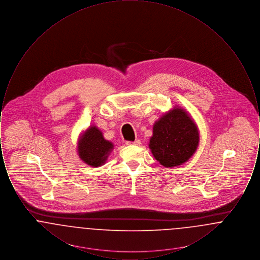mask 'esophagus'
Instances as JSON below:
<instances>
[{"mask_svg": "<svg viewBox=\"0 0 260 260\" xmlns=\"http://www.w3.org/2000/svg\"><path fill=\"white\" fill-rule=\"evenodd\" d=\"M141 143V141L139 139H136L134 142H131V141H127L126 144L127 145H139Z\"/></svg>", "mask_w": 260, "mask_h": 260, "instance_id": "esophagus-1", "label": "esophagus"}]
</instances>
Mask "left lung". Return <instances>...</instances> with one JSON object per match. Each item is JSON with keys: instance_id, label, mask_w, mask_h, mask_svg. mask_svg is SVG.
<instances>
[{"instance_id": "left-lung-1", "label": "left lung", "mask_w": 260, "mask_h": 260, "mask_svg": "<svg viewBox=\"0 0 260 260\" xmlns=\"http://www.w3.org/2000/svg\"><path fill=\"white\" fill-rule=\"evenodd\" d=\"M198 126L188 112L175 106L153 125L149 148L154 158L166 168L188 161L198 148Z\"/></svg>"}]
</instances>
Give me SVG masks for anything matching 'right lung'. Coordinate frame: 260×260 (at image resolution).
Here are the masks:
<instances>
[{"instance_id": "obj_1", "label": "right lung", "mask_w": 260, "mask_h": 260, "mask_svg": "<svg viewBox=\"0 0 260 260\" xmlns=\"http://www.w3.org/2000/svg\"><path fill=\"white\" fill-rule=\"evenodd\" d=\"M113 149L114 144L104 138L102 132L95 125L88 126L78 139L79 158L90 167L104 165Z\"/></svg>"}]
</instances>
